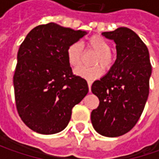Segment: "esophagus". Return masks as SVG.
I'll return each instance as SVG.
<instances>
[{"label": "esophagus", "instance_id": "obj_1", "mask_svg": "<svg viewBox=\"0 0 159 159\" xmlns=\"http://www.w3.org/2000/svg\"><path fill=\"white\" fill-rule=\"evenodd\" d=\"M88 84H89V91H90V89H91V86H92V81H91V80H89V81H88Z\"/></svg>", "mask_w": 159, "mask_h": 159}]
</instances>
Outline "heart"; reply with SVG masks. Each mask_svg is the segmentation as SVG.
I'll list each match as a JSON object with an SVG mask.
<instances>
[{
	"instance_id": "obj_1",
	"label": "heart",
	"mask_w": 159,
	"mask_h": 159,
	"mask_svg": "<svg viewBox=\"0 0 159 159\" xmlns=\"http://www.w3.org/2000/svg\"><path fill=\"white\" fill-rule=\"evenodd\" d=\"M87 50H93L95 54L92 58L91 63L94 66L87 67L80 66L75 70L78 76L87 80H94L102 74V66L104 70L110 69L115 62V57L111 51V45L105 39L99 35H94L86 40ZM67 61L71 67L80 66L83 58L82 48L80 43L73 42L70 44L66 49Z\"/></svg>"
}]
</instances>
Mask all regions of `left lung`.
<instances>
[{"instance_id":"obj_1","label":"left lung","mask_w":159,"mask_h":159,"mask_svg":"<svg viewBox=\"0 0 159 159\" xmlns=\"http://www.w3.org/2000/svg\"><path fill=\"white\" fill-rule=\"evenodd\" d=\"M116 43L117 59L110 70L92 84L99 106L91 112L98 134L118 137L136 125L150 92L151 64L149 50L131 29L119 27L102 33Z\"/></svg>"}]
</instances>
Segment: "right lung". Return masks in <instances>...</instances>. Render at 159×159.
Here are the masks:
<instances>
[{
    "label": "right lung",
    "instance_id": "1",
    "mask_svg": "<svg viewBox=\"0 0 159 159\" xmlns=\"http://www.w3.org/2000/svg\"><path fill=\"white\" fill-rule=\"evenodd\" d=\"M86 34L51 22L34 27L21 43L13 76L16 107L33 131L64 130L72 108L89 93L87 80L73 74L66 57L68 46Z\"/></svg>",
    "mask_w": 159,
    "mask_h": 159
}]
</instances>
